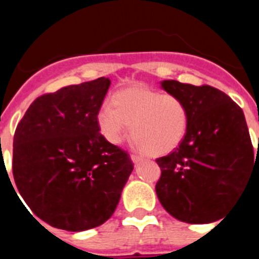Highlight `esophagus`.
<instances>
[{
	"label": "esophagus",
	"instance_id": "1",
	"mask_svg": "<svg viewBox=\"0 0 259 259\" xmlns=\"http://www.w3.org/2000/svg\"><path fill=\"white\" fill-rule=\"evenodd\" d=\"M131 159L134 161V163H139L140 161H143L144 157L143 155H139V154H131Z\"/></svg>",
	"mask_w": 259,
	"mask_h": 259
}]
</instances>
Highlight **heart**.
<instances>
[{
	"mask_svg": "<svg viewBox=\"0 0 259 259\" xmlns=\"http://www.w3.org/2000/svg\"><path fill=\"white\" fill-rule=\"evenodd\" d=\"M97 123L102 136L113 145L122 143L131 125L132 140L143 152L163 155L184 140L189 109L179 96L134 87L115 93L113 105H102Z\"/></svg>",
	"mask_w": 259,
	"mask_h": 259,
	"instance_id": "obj_1",
	"label": "heart"
}]
</instances>
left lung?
Returning a JSON list of instances; mask_svg holds the SVG:
<instances>
[{
  "instance_id": "1",
  "label": "left lung",
  "mask_w": 259,
  "mask_h": 259,
  "mask_svg": "<svg viewBox=\"0 0 259 259\" xmlns=\"http://www.w3.org/2000/svg\"><path fill=\"white\" fill-rule=\"evenodd\" d=\"M162 88L189 109L184 140L157 158L158 200L174 218L191 224L219 221L250 182L254 153L241 107L219 89L164 80Z\"/></svg>"
}]
</instances>
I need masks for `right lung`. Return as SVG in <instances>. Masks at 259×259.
Listing matches in <instances>:
<instances>
[{"mask_svg": "<svg viewBox=\"0 0 259 259\" xmlns=\"http://www.w3.org/2000/svg\"><path fill=\"white\" fill-rule=\"evenodd\" d=\"M109 87L107 77H98L45 93L18 123L14 180L27 206L52 227L79 232L101 226L134 170L130 154L100 134L97 113Z\"/></svg>", "mask_w": 259, "mask_h": 259, "instance_id": "add662e5", "label": "right lung"}]
</instances>
